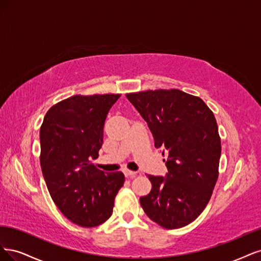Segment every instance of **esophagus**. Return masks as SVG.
Wrapping results in <instances>:
<instances>
[{
  "label": "esophagus",
  "instance_id": "esophagus-1",
  "mask_svg": "<svg viewBox=\"0 0 261 261\" xmlns=\"http://www.w3.org/2000/svg\"><path fill=\"white\" fill-rule=\"evenodd\" d=\"M123 173H124L125 176H127V178H130V179H133L137 174L136 171H132V170H129V169H124Z\"/></svg>",
  "mask_w": 261,
  "mask_h": 261
}]
</instances>
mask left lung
I'll list each match as a JSON object with an SVG mask.
<instances>
[{
  "mask_svg": "<svg viewBox=\"0 0 261 261\" xmlns=\"http://www.w3.org/2000/svg\"><path fill=\"white\" fill-rule=\"evenodd\" d=\"M153 134L156 148L168 152L163 175H149L152 191L140 197L150 220L166 229L188 225L201 214L218 179L221 142L216 118L199 97L180 90L127 94Z\"/></svg>",
  "mask_w": 261,
  "mask_h": 261,
  "instance_id": "8db88e82",
  "label": "left lung"
}]
</instances>
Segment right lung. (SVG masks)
Wrapping results in <instances>:
<instances>
[{
  "label": "right lung",
  "mask_w": 261,
  "mask_h": 261,
  "mask_svg": "<svg viewBox=\"0 0 261 261\" xmlns=\"http://www.w3.org/2000/svg\"><path fill=\"white\" fill-rule=\"evenodd\" d=\"M119 94L75 95L48 109L40 129V164L55 205L85 228L105 222L122 188L121 171L92 164L103 145L104 123Z\"/></svg>",
  "instance_id": "1"
}]
</instances>
